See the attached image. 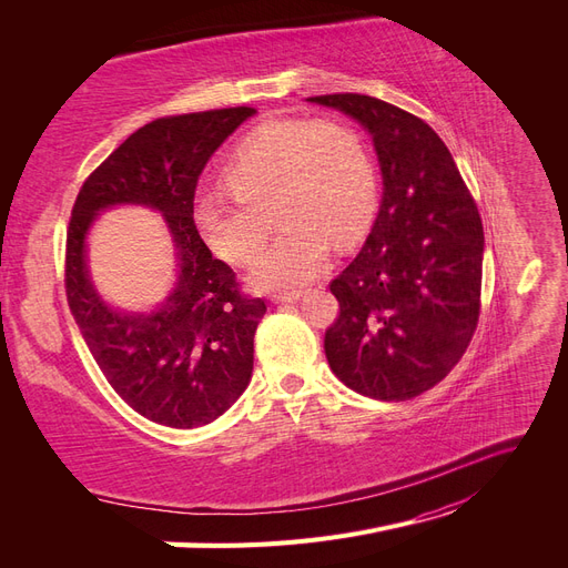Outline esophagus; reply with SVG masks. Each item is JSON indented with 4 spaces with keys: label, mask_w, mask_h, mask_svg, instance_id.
Segmentation results:
<instances>
[{
    "label": "esophagus",
    "mask_w": 568,
    "mask_h": 568,
    "mask_svg": "<svg viewBox=\"0 0 568 568\" xmlns=\"http://www.w3.org/2000/svg\"><path fill=\"white\" fill-rule=\"evenodd\" d=\"M303 296L301 288H288V291H274L272 294V301L274 303H294Z\"/></svg>",
    "instance_id": "34e87169"
}]
</instances>
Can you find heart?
<instances>
[{
	"label": "heart",
	"mask_w": 568,
	"mask_h": 568,
	"mask_svg": "<svg viewBox=\"0 0 568 568\" xmlns=\"http://www.w3.org/2000/svg\"><path fill=\"white\" fill-rule=\"evenodd\" d=\"M222 182L194 203V225L209 248L230 263H248L274 220L282 230L251 267L261 286H296L313 277L329 253L365 234L376 173L367 144L338 120H274L234 149Z\"/></svg>",
	"instance_id": "1"
}]
</instances>
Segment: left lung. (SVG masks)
<instances>
[{
  "label": "left lung",
  "instance_id": "left-lung-1",
  "mask_svg": "<svg viewBox=\"0 0 568 568\" xmlns=\"http://www.w3.org/2000/svg\"><path fill=\"white\" fill-rule=\"evenodd\" d=\"M307 101L355 118L379 156L384 196L355 261L329 284L332 372L374 400L434 388L467 351L480 313L484 225L448 146L422 118L367 94Z\"/></svg>",
  "mask_w": 568,
  "mask_h": 568
}]
</instances>
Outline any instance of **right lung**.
Instances as JSON below:
<instances>
[{"label":"right lung","instance_id":"add662e5","mask_svg":"<svg viewBox=\"0 0 568 568\" xmlns=\"http://www.w3.org/2000/svg\"><path fill=\"white\" fill-rule=\"evenodd\" d=\"M255 109H215L151 120L130 134L75 199L65 236V296L106 382L142 417L194 428L227 412L251 382L253 336L265 301L239 291L234 270L213 257L194 225L199 175ZM164 213L179 251V282L151 314L115 312L89 280L83 242L113 204Z\"/></svg>","mask_w":568,"mask_h":568}]
</instances>
